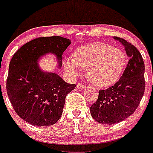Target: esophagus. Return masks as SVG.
<instances>
[{
  "mask_svg": "<svg viewBox=\"0 0 153 153\" xmlns=\"http://www.w3.org/2000/svg\"><path fill=\"white\" fill-rule=\"evenodd\" d=\"M77 87H78L79 89H84L85 86L83 84H82V83H78V84H77Z\"/></svg>",
  "mask_w": 153,
  "mask_h": 153,
  "instance_id": "obj_1",
  "label": "esophagus"
}]
</instances>
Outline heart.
I'll list each match as a JSON object with an SVG mask.
<instances>
[{"instance_id":"obj_1","label":"heart","mask_w":153,"mask_h":153,"mask_svg":"<svg viewBox=\"0 0 153 153\" xmlns=\"http://www.w3.org/2000/svg\"><path fill=\"white\" fill-rule=\"evenodd\" d=\"M126 63L123 51L108 43L95 42L78 47L73 58L64 60V67L73 77L81 74L82 69H87L90 82L98 87H108L120 79Z\"/></svg>"}]
</instances>
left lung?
<instances>
[{
    "mask_svg": "<svg viewBox=\"0 0 153 153\" xmlns=\"http://www.w3.org/2000/svg\"><path fill=\"white\" fill-rule=\"evenodd\" d=\"M124 46L130 59L120 79L113 87L99 91L97 101L90 111L95 121L103 124L120 123L138 108L145 89L144 62L137 49L123 38L114 37Z\"/></svg>",
    "mask_w": 153,
    "mask_h": 153,
    "instance_id": "left-lung-1",
    "label": "left lung"
}]
</instances>
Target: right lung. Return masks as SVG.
I'll return each instance as SVG.
<instances>
[{
	"label": "right lung",
	"mask_w": 153,
	"mask_h": 153,
	"mask_svg": "<svg viewBox=\"0 0 153 153\" xmlns=\"http://www.w3.org/2000/svg\"><path fill=\"white\" fill-rule=\"evenodd\" d=\"M71 40L60 36L38 38L25 43L13 56L7 78V94L20 117L33 126L54 124L61 117L66 95L75 88L58 74L44 71L38 62L55 55L61 68L62 53Z\"/></svg>",
	"instance_id": "obj_1"
}]
</instances>
